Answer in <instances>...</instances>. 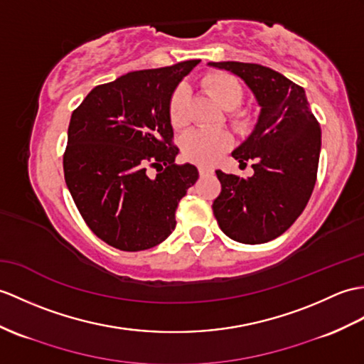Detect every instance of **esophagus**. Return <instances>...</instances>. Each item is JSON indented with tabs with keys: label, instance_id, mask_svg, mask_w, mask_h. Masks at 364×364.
Returning <instances> with one entry per match:
<instances>
[{
	"label": "esophagus",
	"instance_id": "34e87169",
	"mask_svg": "<svg viewBox=\"0 0 364 364\" xmlns=\"http://www.w3.org/2000/svg\"><path fill=\"white\" fill-rule=\"evenodd\" d=\"M198 173H200V176H206V175H213L214 171H213V168H209V167L200 166V167H198Z\"/></svg>",
	"mask_w": 364,
	"mask_h": 364
}]
</instances>
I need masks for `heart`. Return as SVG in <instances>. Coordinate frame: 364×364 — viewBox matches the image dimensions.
<instances>
[{
  "label": "heart",
  "mask_w": 364,
  "mask_h": 364,
  "mask_svg": "<svg viewBox=\"0 0 364 364\" xmlns=\"http://www.w3.org/2000/svg\"><path fill=\"white\" fill-rule=\"evenodd\" d=\"M203 87L225 109L239 107L243 97L240 82L231 74L214 73L205 77ZM168 117L175 129H180L188 121V88H176L168 104ZM231 122L237 129L248 125L247 116L240 112L230 114ZM232 146L231 134L226 130H193L181 141L183 156L200 166H210L222 158L225 151Z\"/></svg>",
  "instance_id": "obj_1"
}]
</instances>
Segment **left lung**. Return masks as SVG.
<instances>
[{"instance_id":"8db88e82","label":"left lung","mask_w":364,"mask_h":364,"mask_svg":"<svg viewBox=\"0 0 364 364\" xmlns=\"http://www.w3.org/2000/svg\"><path fill=\"white\" fill-rule=\"evenodd\" d=\"M208 66L239 77L260 108L255 129L232 158L240 166L252 159L248 178L217 171L222 192L213 210L228 237L259 245L284 234L307 206L315 188L321 129L306 91L281 73L242 62H209Z\"/></svg>"}]
</instances>
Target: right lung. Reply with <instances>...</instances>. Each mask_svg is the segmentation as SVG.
<instances>
[{
    "label": "right lung",
    "instance_id": "obj_1",
    "mask_svg": "<svg viewBox=\"0 0 364 364\" xmlns=\"http://www.w3.org/2000/svg\"><path fill=\"white\" fill-rule=\"evenodd\" d=\"M200 60L133 71L92 88L68 127L65 181L99 239L122 251L156 247L175 230V210L198 180L175 164L168 104ZM159 173L150 177L146 167Z\"/></svg>",
    "mask_w": 364,
    "mask_h": 364
}]
</instances>
